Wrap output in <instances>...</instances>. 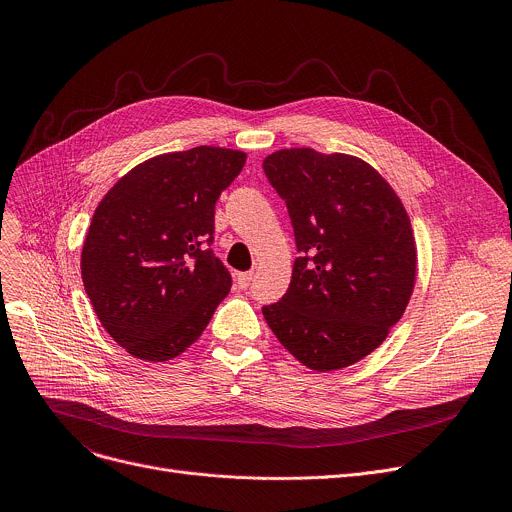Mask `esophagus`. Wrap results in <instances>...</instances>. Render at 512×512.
Masks as SVG:
<instances>
[{"label":"esophagus","mask_w":512,"mask_h":512,"mask_svg":"<svg viewBox=\"0 0 512 512\" xmlns=\"http://www.w3.org/2000/svg\"><path fill=\"white\" fill-rule=\"evenodd\" d=\"M251 279H253V273H251V271H247V273H239V275H237V285H239L241 289H247V287H249V283H251Z\"/></svg>","instance_id":"esophagus-1"}]
</instances>
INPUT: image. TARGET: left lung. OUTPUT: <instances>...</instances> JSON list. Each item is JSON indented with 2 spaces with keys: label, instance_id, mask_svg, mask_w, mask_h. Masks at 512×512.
<instances>
[{
  "label": "left lung",
  "instance_id": "8db88e82",
  "mask_svg": "<svg viewBox=\"0 0 512 512\" xmlns=\"http://www.w3.org/2000/svg\"><path fill=\"white\" fill-rule=\"evenodd\" d=\"M263 170L285 200L300 253L285 296L263 316L308 369L350 367L381 346L413 294L407 210L354 156L291 148L267 156Z\"/></svg>",
  "mask_w": 512,
  "mask_h": 512
}]
</instances>
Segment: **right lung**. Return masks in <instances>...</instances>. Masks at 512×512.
<instances>
[{
  "label": "right lung",
  "mask_w": 512,
  "mask_h": 512,
  "mask_svg": "<svg viewBox=\"0 0 512 512\" xmlns=\"http://www.w3.org/2000/svg\"><path fill=\"white\" fill-rule=\"evenodd\" d=\"M247 156L198 145L127 172L99 202L81 273L97 318L131 356L164 362L198 340L231 291L212 253L214 204Z\"/></svg>",
  "instance_id": "obj_1"
}]
</instances>
